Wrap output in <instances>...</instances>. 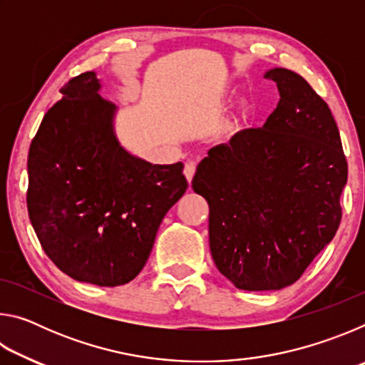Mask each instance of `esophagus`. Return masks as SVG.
<instances>
[{
	"label": "esophagus",
	"mask_w": 365,
	"mask_h": 365,
	"mask_svg": "<svg viewBox=\"0 0 365 365\" xmlns=\"http://www.w3.org/2000/svg\"><path fill=\"white\" fill-rule=\"evenodd\" d=\"M195 170H196V165H195L193 163H187V164H185V168H183V174H185V177H187L188 183H190L191 180H193Z\"/></svg>",
	"instance_id": "obj_1"
}]
</instances>
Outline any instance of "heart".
I'll return each instance as SVG.
<instances>
[{
    "mask_svg": "<svg viewBox=\"0 0 365 365\" xmlns=\"http://www.w3.org/2000/svg\"><path fill=\"white\" fill-rule=\"evenodd\" d=\"M224 95L230 96L232 90L225 88ZM252 115H255V106H252L250 98H246V96L240 98V100L235 101L233 109L230 110V113L225 114L219 120L217 128H215V132H217V137L220 140L235 138L237 135H240L245 130V127L248 125L250 120L252 119Z\"/></svg>",
    "mask_w": 365,
    "mask_h": 365,
    "instance_id": "obj_1",
    "label": "heart"
}]
</instances>
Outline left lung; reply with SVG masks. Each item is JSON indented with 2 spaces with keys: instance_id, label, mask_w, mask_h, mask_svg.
Instances as JSON below:
<instances>
[{
  "instance_id": "8db88e82",
  "label": "left lung",
  "mask_w": 365,
  "mask_h": 365,
  "mask_svg": "<svg viewBox=\"0 0 365 365\" xmlns=\"http://www.w3.org/2000/svg\"><path fill=\"white\" fill-rule=\"evenodd\" d=\"M280 100L262 127L209 150L191 182L209 205V248L246 292L292 285L329 245L348 182L330 108L299 73L275 67Z\"/></svg>"
}]
</instances>
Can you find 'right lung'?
I'll return each mask as SVG.
<instances>
[{
  "instance_id": "obj_1",
  "label": "right lung",
  "mask_w": 365,
  "mask_h": 365,
  "mask_svg": "<svg viewBox=\"0 0 365 365\" xmlns=\"http://www.w3.org/2000/svg\"><path fill=\"white\" fill-rule=\"evenodd\" d=\"M95 71L67 82L29 151L27 209L46 256L71 279L125 285L150 257L164 215L188 188L183 164L120 145L117 109Z\"/></svg>"
}]
</instances>
